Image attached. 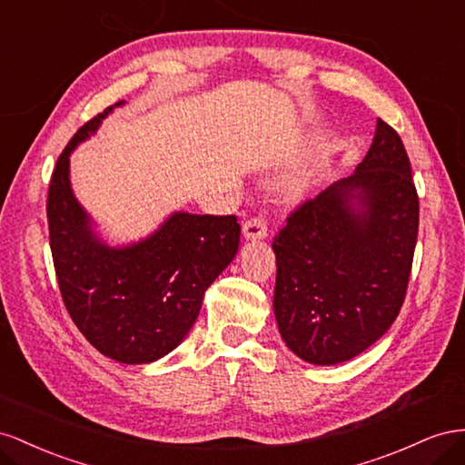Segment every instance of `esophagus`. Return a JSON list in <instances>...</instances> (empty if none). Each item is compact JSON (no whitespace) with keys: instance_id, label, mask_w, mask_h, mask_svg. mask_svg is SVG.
Returning a JSON list of instances; mask_svg holds the SVG:
<instances>
[{"instance_id":"esophagus-1","label":"esophagus","mask_w":465,"mask_h":465,"mask_svg":"<svg viewBox=\"0 0 465 465\" xmlns=\"http://www.w3.org/2000/svg\"><path fill=\"white\" fill-rule=\"evenodd\" d=\"M269 235L267 220L262 216H253L243 223V237L245 240H264Z\"/></svg>"}]
</instances>
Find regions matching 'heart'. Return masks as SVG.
<instances>
[{
	"mask_svg": "<svg viewBox=\"0 0 465 465\" xmlns=\"http://www.w3.org/2000/svg\"><path fill=\"white\" fill-rule=\"evenodd\" d=\"M308 187V179L306 177H303V175H298V177H294V179H292L290 181V184H288V194L290 196H298L303 189H306Z\"/></svg>",
	"mask_w": 465,
	"mask_h": 465,
	"instance_id": "1",
	"label": "heart"
}]
</instances>
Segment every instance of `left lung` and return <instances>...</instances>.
Returning <instances> with one entry per match:
<instances>
[{"label":"left lung","instance_id":"1","mask_svg":"<svg viewBox=\"0 0 465 465\" xmlns=\"http://www.w3.org/2000/svg\"><path fill=\"white\" fill-rule=\"evenodd\" d=\"M419 194L400 134L378 121L354 175L290 212L274 235V315L288 349L339 364L374 344L403 306Z\"/></svg>","mask_w":465,"mask_h":465}]
</instances>
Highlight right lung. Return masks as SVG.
I'll use <instances>...</instances> for the list:
<instances>
[{"label": "right lung", "instance_id": "add662e5", "mask_svg": "<svg viewBox=\"0 0 465 465\" xmlns=\"http://www.w3.org/2000/svg\"><path fill=\"white\" fill-rule=\"evenodd\" d=\"M111 111L75 132L52 171L50 251L64 306L82 335L113 361L148 364L187 337L206 288L235 257L242 228L235 214L177 212L140 243H101L70 189V153Z\"/></svg>", "mask_w": 465, "mask_h": 465}]
</instances>
